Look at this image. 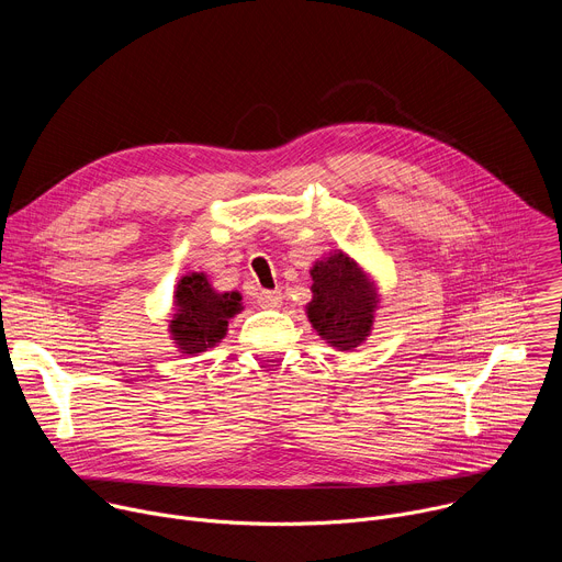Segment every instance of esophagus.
Here are the masks:
<instances>
[{
    "label": "esophagus",
    "mask_w": 562,
    "mask_h": 562,
    "mask_svg": "<svg viewBox=\"0 0 562 562\" xmlns=\"http://www.w3.org/2000/svg\"><path fill=\"white\" fill-rule=\"evenodd\" d=\"M258 302H260V306H265V308H276V306H280V302H282V293H280V291H260V293H258Z\"/></svg>",
    "instance_id": "34e87169"
}]
</instances>
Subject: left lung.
<instances>
[{"mask_svg":"<svg viewBox=\"0 0 562 562\" xmlns=\"http://www.w3.org/2000/svg\"><path fill=\"white\" fill-rule=\"evenodd\" d=\"M311 280L308 323L334 349L353 351L371 336L378 308L375 284L345 251L317 260L311 269Z\"/></svg>","mask_w":562,"mask_h":562,"instance_id":"1","label":"left lung"}]
</instances>
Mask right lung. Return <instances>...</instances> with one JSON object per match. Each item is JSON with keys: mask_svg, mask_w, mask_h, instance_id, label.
<instances>
[{"mask_svg": "<svg viewBox=\"0 0 562 562\" xmlns=\"http://www.w3.org/2000/svg\"><path fill=\"white\" fill-rule=\"evenodd\" d=\"M173 304L171 340L180 353L195 356L226 336L228 319L243 311V295L237 291L217 293L204 273H189L178 282Z\"/></svg>", "mask_w": 562, "mask_h": 562, "instance_id": "1", "label": "right lung"}]
</instances>
